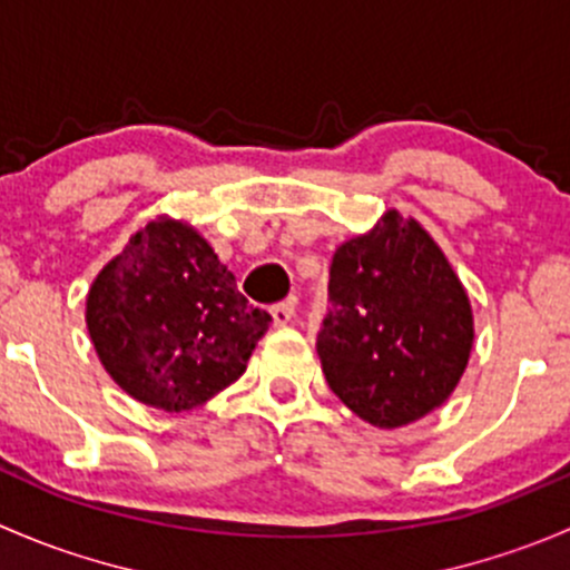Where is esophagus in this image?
<instances>
[{
	"label": "esophagus",
	"mask_w": 570,
	"mask_h": 570,
	"mask_svg": "<svg viewBox=\"0 0 570 570\" xmlns=\"http://www.w3.org/2000/svg\"><path fill=\"white\" fill-rule=\"evenodd\" d=\"M269 314H273L275 325H289V322L295 320V301L275 303V306L269 308Z\"/></svg>",
	"instance_id": "34e87169"
}]
</instances>
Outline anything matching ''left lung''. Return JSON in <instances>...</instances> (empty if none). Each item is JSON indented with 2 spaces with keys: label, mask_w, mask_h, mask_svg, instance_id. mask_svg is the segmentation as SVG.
<instances>
[{
  "label": "left lung",
  "mask_w": 570,
  "mask_h": 570,
  "mask_svg": "<svg viewBox=\"0 0 570 570\" xmlns=\"http://www.w3.org/2000/svg\"><path fill=\"white\" fill-rule=\"evenodd\" d=\"M317 336L331 392L394 430L428 416L461 383L474 317L461 278L413 217L389 209L333 253Z\"/></svg>",
  "instance_id": "left-lung-1"
}]
</instances>
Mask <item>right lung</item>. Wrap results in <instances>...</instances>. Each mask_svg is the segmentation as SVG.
<instances>
[{"mask_svg":"<svg viewBox=\"0 0 570 570\" xmlns=\"http://www.w3.org/2000/svg\"><path fill=\"white\" fill-rule=\"evenodd\" d=\"M269 320L239 295L212 245L165 215L105 264L85 308L109 377L168 413L193 411L232 386Z\"/></svg>","mask_w":570,"mask_h":570,"instance_id":"add662e5","label":"right lung"}]
</instances>
